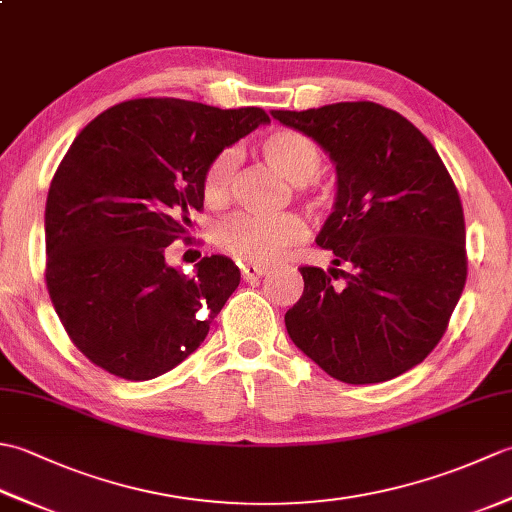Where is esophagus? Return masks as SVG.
I'll return each instance as SVG.
<instances>
[{
    "instance_id": "esophagus-1",
    "label": "esophagus",
    "mask_w": 512,
    "mask_h": 512,
    "mask_svg": "<svg viewBox=\"0 0 512 512\" xmlns=\"http://www.w3.org/2000/svg\"><path fill=\"white\" fill-rule=\"evenodd\" d=\"M266 275V268L264 266H257V264H244L242 266V279L244 281H255L259 277Z\"/></svg>"
}]
</instances>
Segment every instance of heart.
Instances as JSON below:
<instances>
[{
    "instance_id": "1",
    "label": "heart",
    "mask_w": 512,
    "mask_h": 512,
    "mask_svg": "<svg viewBox=\"0 0 512 512\" xmlns=\"http://www.w3.org/2000/svg\"><path fill=\"white\" fill-rule=\"evenodd\" d=\"M259 156L275 169L281 178L292 184L312 209H325L330 193L319 184L323 167V151L312 138L295 129H275L257 143ZM237 171V154L222 149L209 160L202 173V195L209 206H222L231 198ZM306 235V226L297 215H255L237 213L224 220L215 231V242L222 253L246 264H273L288 248L299 244Z\"/></svg>"
}]
</instances>
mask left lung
Wrapping results in <instances>:
<instances>
[{"label":"left lung","instance_id":"left-lung-1","mask_svg":"<svg viewBox=\"0 0 512 512\" xmlns=\"http://www.w3.org/2000/svg\"><path fill=\"white\" fill-rule=\"evenodd\" d=\"M270 114L317 140L339 176L317 244L347 270L299 268L303 295L286 312L292 343L341 383L405 374L440 343L466 284L453 178L427 136L378 103ZM332 276L346 284L336 287Z\"/></svg>","mask_w":512,"mask_h":512}]
</instances>
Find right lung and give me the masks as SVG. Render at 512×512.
<instances>
[{"label": "right lung", "mask_w": 512, "mask_h": 512, "mask_svg": "<svg viewBox=\"0 0 512 512\" xmlns=\"http://www.w3.org/2000/svg\"><path fill=\"white\" fill-rule=\"evenodd\" d=\"M262 123L259 107L149 96L110 107L74 138L48 191L46 288L90 363L149 380L198 350L239 270L211 255L180 275L165 248L189 242L209 160Z\"/></svg>", "instance_id": "1"}]
</instances>
